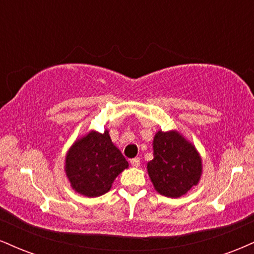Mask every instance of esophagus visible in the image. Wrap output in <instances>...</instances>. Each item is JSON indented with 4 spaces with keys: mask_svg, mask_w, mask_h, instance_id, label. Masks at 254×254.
I'll return each mask as SVG.
<instances>
[{
    "mask_svg": "<svg viewBox=\"0 0 254 254\" xmlns=\"http://www.w3.org/2000/svg\"><path fill=\"white\" fill-rule=\"evenodd\" d=\"M130 164L133 167H138L139 166V157H133V159L130 160Z\"/></svg>",
    "mask_w": 254,
    "mask_h": 254,
    "instance_id": "34e87169",
    "label": "esophagus"
}]
</instances>
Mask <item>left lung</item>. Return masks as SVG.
<instances>
[{
	"label": "left lung",
	"mask_w": 254,
	"mask_h": 254,
	"mask_svg": "<svg viewBox=\"0 0 254 254\" xmlns=\"http://www.w3.org/2000/svg\"><path fill=\"white\" fill-rule=\"evenodd\" d=\"M154 159L148 173L154 188L166 197L183 196L198 183L202 161L197 150L176 131H159L154 137Z\"/></svg>",
	"instance_id": "1"
}]
</instances>
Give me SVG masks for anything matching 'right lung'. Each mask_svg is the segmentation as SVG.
Listing matches in <instances>:
<instances>
[{
    "mask_svg": "<svg viewBox=\"0 0 254 254\" xmlns=\"http://www.w3.org/2000/svg\"><path fill=\"white\" fill-rule=\"evenodd\" d=\"M127 166L107 131L89 132L72 145L65 159V172L72 189L87 197L106 193L116 177Z\"/></svg>",
    "mask_w": 254,
    "mask_h": 254,
    "instance_id": "obj_1",
    "label": "right lung"
}]
</instances>
